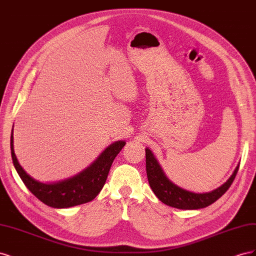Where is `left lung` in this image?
Segmentation results:
<instances>
[{"label": "left lung", "mask_w": 256, "mask_h": 256, "mask_svg": "<svg viewBox=\"0 0 256 256\" xmlns=\"http://www.w3.org/2000/svg\"><path fill=\"white\" fill-rule=\"evenodd\" d=\"M145 154L146 173L152 192L162 203L178 209H189L191 210V209L204 208L214 203L228 191L230 186L235 180L239 168L238 164L233 174L219 188L206 193H196L180 187L170 180L148 147L145 148Z\"/></svg>", "instance_id": "left-lung-1"}]
</instances>
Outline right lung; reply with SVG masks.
<instances>
[{"instance_id":"1","label":"right lung","mask_w":256,"mask_h":256,"mask_svg":"<svg viewBox=\"0 0 256 256\" xmlns=\"http://www.w3.org/2000/svg\"><path fill=\"white\" fill-rule=\"evenodd\" d=\"M125 144L122 140L110 144L92 164L72 177L56 182H42L28 175L19 164L14 150V126L10 136L12 164L21 180L38 200L53 208H68L94 200L102 191L113 161Z\"/></svg>"}]
</instances>
